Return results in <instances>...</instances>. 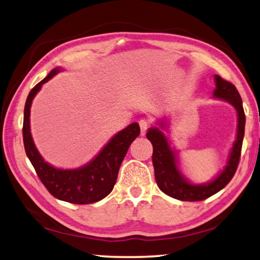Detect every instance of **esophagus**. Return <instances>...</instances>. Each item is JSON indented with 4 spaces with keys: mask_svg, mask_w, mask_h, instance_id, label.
<instances>
[{
    "mask_svg": "<svg viewBox=\"0 0 260 260\" xmlns=\"http://www.w3.org/2000/svg\"><path fill=\"white\" fill-rule=\"evenodd\" d=\"M140 128H141V135H146L147 131L149 128V121L147 119H141L139 121Z\"/></svg>",
    "mask_w": 260,
    "mask_h": 260,
    "instance_id": "1",
    "label": "esophagus"
}]
</instances>
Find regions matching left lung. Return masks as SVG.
Masks as SVG:
<instances>
[{"label": "left lung", "mask_w": 260, "mask_h": 260, "mask_svg": "<svg viewBox=\"0 0 260 260\" xmlns=\"http://www.w3.org/2000/svg\"><path fill=\"white\" fill-rule=\"evenodd\" d=\"M214 79L215 89L213 95L217 99L227 101L236 109L239 121H237L236 141L231 151L230 159H228L225 170L213 181L205 184H192L188 182L186 178L180 173L175 153L171 149L164 133L157 127L150 128L147 133V139L150 141L153 148L152 164L155 169L156 182L162 192L173 199L188 202L204 201L209 199L210 196L214 195L227 186L228 182L234 177L237 166H239L245 126V114L243 105H242V99L236 87L232 82L219 76H214ZM161 127H164V125H161Z\"/></svg>", "instance_id": "1"}]
</instances>
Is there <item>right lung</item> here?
Here are the masks:
<instances>
[{"instance_id":"right-lung-1","label":"right lung","mask_w":260,"mask_h":260,"mask_svg":"<svg viewBox=\"0 0 260 260\" xmlns=\"http://www.w3.org/2000/svg\"><path fill=\"white\" fill-rule=\"evenodd\" d=\"M60 69H54L29 91L24 109L23 139L26 155L35 172L52 196L72 204H91L107 197L116 184L118 172L131 143L140 135V126L133 122L110 140L102 151L87 165L74 170H60L43 160L34 146L29 129V110L34 96L43 83L56 76Z\"/></svg>"}]
</instances>
